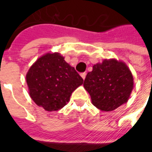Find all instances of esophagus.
<instances>
[{
  "instance_id": "esophagus-1",
  "label": "esophagus",
  "mask_w": 152,
  "mask_h": 152,
  "mask_svg": "<svg viewBox=\"0 0 152 152\" xmlns=\"http://www.w3.org/2000/svg\"><path fill=\"white\" fill-rule=\"evenodd\" d=\"M80 76L82 77V79H85V77H86V73H80Z\"/></svg>"
}]
</instances>
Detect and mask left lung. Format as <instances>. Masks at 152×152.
Returning a JSON list of instances; mask_svg holds the SVG:
<instances>
[{
  "label": "left lung",
  "instance_id": "obj_1",
  "mask_svg": "<svg viewBox=\"0 0 152 152\" xmlns=\"http://www.w3.org/2000/svg\"><path fill=\"white\" fill-rule=\"evenodd\" d=\"M84 87L96 107L111 112L128 102L134 88V78L124 61L105 59L87 73Z\"/></svg>",
  "mask_w": 152,
  "mask_h": 152
}]
</instances>
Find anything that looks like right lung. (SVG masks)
Wrapping results in <instances>:
<instances>
[{
	"label": "right lung",
	"instance_id": "right-lung-1",
	"mask_svg": "<svg viewBox=\"0 0 152 152\" xmlns=\"http://www.w3.org/2000/svg\"><path fill=\"white\" fill-rule=\"evenodd\" d=\"M28 93L34 103L47 112L67 105L83 79L58 52L46 53L38 58L26 74Z\"/></svg>",
	"mask_w": 152,
	"mask_h": 152
}]
</instances>
